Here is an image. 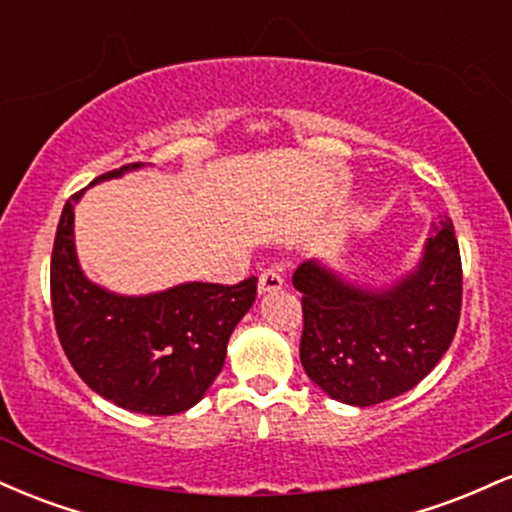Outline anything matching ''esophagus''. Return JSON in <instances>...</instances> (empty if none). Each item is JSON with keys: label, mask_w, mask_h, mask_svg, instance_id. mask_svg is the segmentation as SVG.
<instances>
[{"label": "esophagus", "mask_w": 512, "mask_h": 512, "mask_svg": "<svg viewBox=\"0 0 512 512\" xmlns=\"http://www.w3.org/2000/svg\"><path fill=\"white\" fill-rule=\"evenodd\" d=\"M284 286V276L279 274V269L267 267L260 274V293H269V291H279Z\"/></svg>", "instance_id": "1"}]
</instances>
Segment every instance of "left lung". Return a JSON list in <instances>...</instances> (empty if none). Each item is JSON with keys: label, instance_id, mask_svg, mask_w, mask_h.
Listing matches in <instances>:
<instances>
[{"label": "left lung", "instance_id": "8db88e82", "mask_svg": "<svg viewBox=\"0 0 512 512\" xmlns=\"http://www.w3.org/2000/svg\"><path fill=\"white\" fill-rule=\"evenodd\" d=\"M301 363L332 399L354 407L404 395L436 368L457 332L462 260L450 216L433 223L419 269L395 289L373 293L303 262Z\"/></svg>", "mask_w": 512, "mask_h": 512}]
</instances>
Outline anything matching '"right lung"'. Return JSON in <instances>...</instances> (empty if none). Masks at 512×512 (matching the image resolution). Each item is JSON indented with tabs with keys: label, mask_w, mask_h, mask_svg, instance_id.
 Segmentation results:
<instances>
[{
	"label": "right lung",
	"mask_w": 512,
	"mask_h": 512,
	"mask_svg": "<svg viewBox=\"0 0 512 512\" xmlns=\"http://www.w3.org/2000/svg\"><path fill=\"white\" fill-rule=\"evenodd\" d=\"M139 166L127 163L93 182ZM81 192L64 204L50 260L52 317L64 354L79 378L117 407L151 416L195 407L255 301L257 276L238 284L195 281L144 298L98 289L76 264L72 226Z\"/></svg>",
	"instance_id": "1"
}]
</instances>
